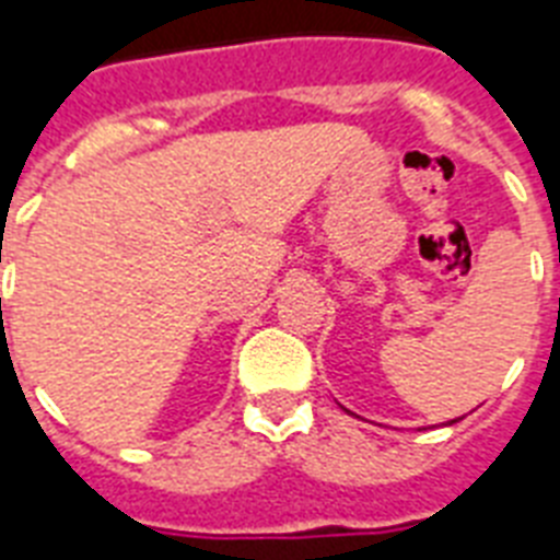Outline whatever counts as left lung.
Returning <instances> with one entry per match:
<instances>
[{
  "label": "left lung",
  "mask_w": 560,
  "mask_h": 560,
  "mask_svg": "<svg viewBox=\"0 0 560 560\" xmlns=\"http://www.w3.org/2000/svg\"><path fill=\"white\" fill-rule=\"evenodd\" d=\"M453 421H456V418H453ZM453 421H447V424H453Z\"/></svg>",
  "instance_id": "8db88e82"
}]
</instances>
